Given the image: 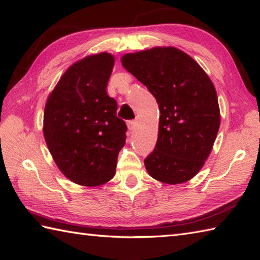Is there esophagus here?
Segmentation results:
<instances>
[{"label":"esophagus","mask_w":260,"mask_h":260,"mask_svg":"<svg viewBox=\"0 0 260 260\" xmlns=\"http://www.w3.org/2000/svg\"><path fill=\"white\" fill-rule=\"evenodd\" d=\"M136 125H137L136 120H128V121H127V126H128L129 131H134L136 128Z\"/></svg>","instance_id":"esophagus-1"}]
</instances>
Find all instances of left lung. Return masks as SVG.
<instances>
[{"mask_svg": "<svg viewBox=\"0 0 260 260\" xmlns=\"http://www.w3.org/2000/svg\"><path fill=\"white\" fill-rule=\"evenodd\" d=\"M121 64L147 87L161 114L155 148L144 159L148 174L168 184L189 181L203 167L220 127L212 81L173 47L127 53Z\"/></svg>", "mask_w": 260, "mask_h": 260, "instance_id": "left-lung-1", "label": "left lung"}]
</instances>
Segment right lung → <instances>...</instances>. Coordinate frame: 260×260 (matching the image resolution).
I'll use <instances>...</instances> for the list:
<instances>
[{"instance_id": "add662e5", "label": "right lung", "mask_w": 260, "mask_h": 260, "mask_svg": "<svg viewBox=\"0 0 260 260\" xmlns=\"http://www.w3.org/2000/svg\"><path fill=\"white\" fill-rule=\"evenodd\" d=\"M113 67L114 57L107 52L84 58L62 75L46 104L48 148L60 171L77 184L108 182L125 145L127 126L106 91Z\"/></svg>"}]
</instances>
